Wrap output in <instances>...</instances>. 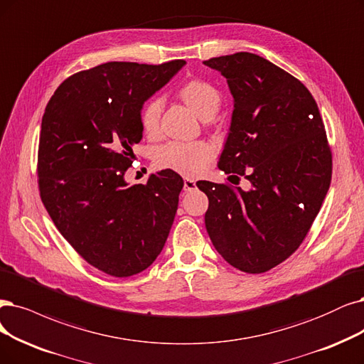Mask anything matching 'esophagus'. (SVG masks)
Wrapping results in <instances>:
<instances>
[{
    "label": "esophagus",
    "instance_id": "34e87169",
    "mask_svg": "<svg viewBox=\"0 0 364 364\" xmlns=\"http://www.w3.org/2000/svg\"><path fill=\"white\" fill-rule=\"evenodd\" d=\"M196 189V181L191 178H184V191L186 192H193Z\"/></svg>",
    "mask_w": 364,
    "mask_h": 364
}]
</instances>
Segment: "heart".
Instances as JSON below:
<instances>
[{"label": "heart", "mask_w": 364, "mask_h": 364, "mask_svg": "<svg viewBox=\"0 0 364 364\" xmlns=\"http://www.w3.org/2000/svg\"><path fill=\"white\" fill-rule=\"evenodd\" d=\"M178 94L192 107L195 114L203 119H210L216 115L222 103L220 91L203 79H193L186 82L178 90ZM160 114L161 100L159 97L150 99L142 106L141 126L150 136L159 130ZM213 156L214 150L207 142L172 141L159 148L156 153V164L160 168L177 171L184 175H198L205 169Z\"/></svg>", "instance_id": "obj_1"}]
</instances>
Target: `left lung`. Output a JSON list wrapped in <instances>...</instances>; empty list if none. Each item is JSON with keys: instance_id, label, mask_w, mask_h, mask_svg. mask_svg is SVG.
Returning <instances> with one entry per match:
<instances>
[{"instance_id": "obj_1", "label": "left lung", "mask_w": 364, "mask_h": 364, "mask_svg": "<svg viewBox=\"0 0 364 364\" xmlns=\"http://www.w3.org/2000/svg\"><path fill=\"white\" fill-rule=\"evenodd\" d=\"M234 97L219 168L250 191L198 181L208 196L205 228L222 258L265 273L300 247L330 181L331 151L318 105L297 77L250 52L210 58Z\"/></svg>"}]
</instances>
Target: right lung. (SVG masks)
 Wrapping results in <instances>:
<instances>
[{"label": "right lung", "mask_w": 364, "mask_h": 364, "mask_svg": "<svg viewBox=\"0 0 364 364\" xmlns=\"http://www.w3.org/2000/svg\"><path fill=\"white\" fill-rule=\"evenodd\" d=\"M186 64L111 61L67 77L46 105L40 130V198L61 235L88 264L129 277L150 267L165 246L184 181L151 173L129 186L141 111Z\"/></svg>", "instance_id": "obj_1"}]
</instances>
